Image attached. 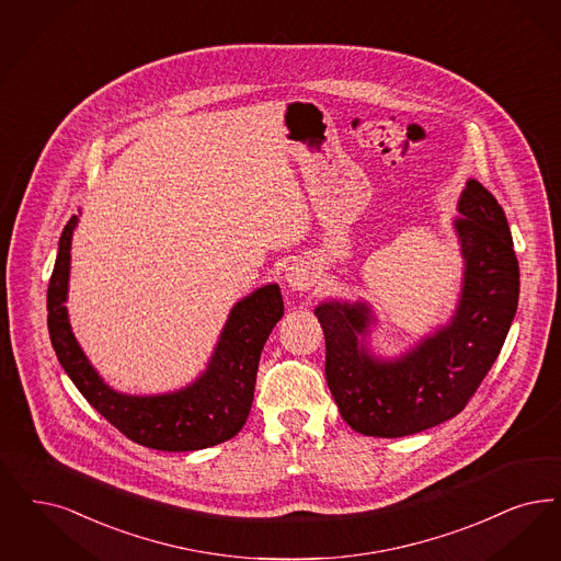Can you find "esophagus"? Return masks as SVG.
Wrapping results in <instances>:
<instances>
[{
	"instance_id": "1",
	"label": "esophagus",
	"mask_w": 561,
	"mask_h": 561,
	"mask_svg": "<svg viewBox=\"0 0 561 561\" xmlns=\"http://www.w3.org/2000/svg\"><path fill=\"white\" fill-rule=\"evenodd\" d=\"M284 282L291 290H309L314 282L313 271L309 270L307 265L294 263L284 273Z\"/></svg>"
}]
</instances>
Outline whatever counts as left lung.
<instances>
[{
  "label": "left lung",
  "mask_w": 561,
  "mask_h": 561,
  "mask_svg": "<svg viewBox=\"0 0 561 561\" xmlns=\"http://www.w3.org/2000/svg\"><path fill=\"white\" fill-rule=\"evenodd\" d=\"M453 229L463 256L448 323L399 357L369 348L378 317L365 300H325L314 314L325 336V380L344 422L365 436L399 438L455 417L489 374L516 317L519 267L503 208L468 180Z\"/></svg>",
  "instance_id": "obj_1"
}]
</instances>
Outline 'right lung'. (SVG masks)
I'll return each mask as SVG.
<instances>
[{
    "mask_svg": "<svg viewBox=\"0 0 561 561\" xmlns=\"http://www.w3.org/2000/svg\"><path fill=\"white\" fill-rule=\"evenodd\" d=\"M77 224L79 217H70L60 236L47 288L49 340L68 378L100 415L141 447L201 450L233 438L247 424L263 346L284 314L279 286L256 288L231 307L206 369L192 383L164 394L118 392L95 371L68 321L65 302Z\"/></svg>",
    "mask_w": 561,
    "mask_h": 561,
    "instance_id": "1",
    "label": "right lung"
}]
</instances>
